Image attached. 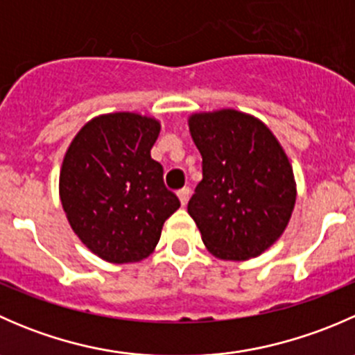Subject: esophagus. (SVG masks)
<instances>
[{
  "label": "esophagus",
  "mask_w": 355,
  "mask_h": 355,
  "mask_svg": "<svg viewBox=\"0 0 355 355\" xmlns=\"http://www.w3.org/2000/svg\"><path fill=\"white\" fill-rule=\"evenodd\" d=\"M177 196H178V199H180L182 206H185V204L189 202V198H191V189H189V187L180 189V191L177 192Z\"/></svg>",
  "instance_id": "34e87169"
}]
</instances>
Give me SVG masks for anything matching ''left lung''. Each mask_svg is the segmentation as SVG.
Listing matches in <instances>:
<instances>
[{"instance_id": "left-lung-1", "label": "left lung", "mask_w": 355, "mask_h": 355, "mask_svg": "<svg viewBox=\"0 0 355 355\" xmlns=\"http://www.w3.org/2000/svg\"><path fill=\"white\" fill-rule=\"evenodd\" d=\"M192 141L202 180L189 200L206 249L247 261L270 249L287 228L297 187L284 148L266 123L234 108L192 113Z\"/></svg>"}]
</instances>
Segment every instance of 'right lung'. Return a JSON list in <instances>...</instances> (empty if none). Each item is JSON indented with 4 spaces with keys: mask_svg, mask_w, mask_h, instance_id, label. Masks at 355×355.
Instances as JSON below:
<instances>
[{
    "mask_svg": "<svg viewBox=\"0 0 355 355\" xmlns=\"http://www.w3.org/2000/svg\"><path fill=\"white\" fill-rule=\"evenodd\" d=\"M161 123L116 111L89 120L68 146L60 170V199L73 234L108 263H137L159 242L180 207L151 157Z\"/></svg>",
    "mask_w": 355,
    "mask_h": 355,
    "instance_id": "right-lung-1",
    "label": "right lung"
}]
</instances>
